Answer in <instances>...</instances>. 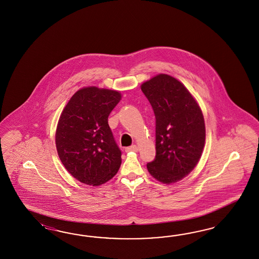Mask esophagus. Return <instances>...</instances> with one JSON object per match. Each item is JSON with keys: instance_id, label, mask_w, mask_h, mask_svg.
<instances>
[{"instance_id": "esophagus-1", "label": "esophagus", "mask_w": 259, "mask_h": 259, "mask_svg": "<svg viewBox=\"0 0 259 259\" xmlns=\"http://www.w3.org/2000/svg\"><path fill=\"white\" fill-rule=\"evenodd\" d=\"M126 152H138L139 151V147L137 145H132L130 147H127L125 149Z\"/></svg>"}]
</instances>
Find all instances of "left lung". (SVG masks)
I'll return each instance as SVG.
<instances>
[{"instance_id": "obj_1", "label": "left lung", "mask_w": 259, "mask_h": 259, "mask_svg": "<svg viewBox=\"0 0 259 259\" xmlns=\"http://www.w3.org/2000/svg\"><path fill=\"white\" fill-rule=\"evenodd\" d=\"M156 116V158L150 175L163 184L192 172L203 152L206 130L199 104L179 79L158 74L141 83Z\"/></svg>"}]
</instances>
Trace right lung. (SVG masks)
Here are the masks:
<instances>
[{
  "instance_id": "obj_1",
  "label": "right lung",
  "mask_w": 259,
  "mask_h": 259,
  "mask_svg": "<svg viewBox=\"0 0 259 259\" xmlns=\"http://www.w3.org/2000/svg\"><path fill=\"white\" fill-rule=\"evenodd\" d=\"M121 100L117 90L80 88L63 108L56 129L58 156L73 178L99 186L121 164V152L108 125V116Z\"/></svg>"
}]
</instances>
